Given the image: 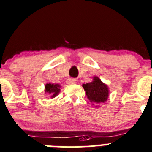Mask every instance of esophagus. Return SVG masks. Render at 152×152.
Segmentation results:
<instances>
[{
    "instance_id": "esophagus-1",
    "label": "esophagus",
    "mask_w": 152,
    "mask_h": 152,
    "mask_svg": "<svg viewBox=\"0 0 152 152\" xmlns=\"http://www.w3.org/2000/svg\"><path fill=\"white\" fill-rule=\"evenodd\" d=\"M76 80L74 79V78H69V79H68L66 80V83L67 84H69V85H72V84H75V83Z\"/></svg>"
}]
</instances>
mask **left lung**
<instances>
[{
    "instance_id": "8db88e82",
    "label": "left lung",
    "mask_w": 152,
    "mask_h": 152,
    "mask_svg": "<svg viewBox=\"0 0 152 152\" xmlns=\"http://www.w3.org/2000/svg\"><path fill=\"white\" fill-rule=\"evenodd\" d=\"M86 94L91 102L96 103H104L109 96V89L106 84L103 83L98 77H94L92 82L83 84Z\"/></svg>"
}]
</instances>
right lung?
<instances>
[{"instance_id": "obj_1", "label": "right lung", "mask_w": 152, "mask_h": 152, "mask_svg": "<svg viewBox=\"0 0 152 152\" xmlns=\"http://www.w3.org/2000/svg\"><path fill=\"white\" fill-rule=\"evenodd\" d=\"M60 88H61V86L59 84L47 83L45 86V88H46L45 91L52 94V97H55L60 92Z\"/></svg>"}]
</instances>
